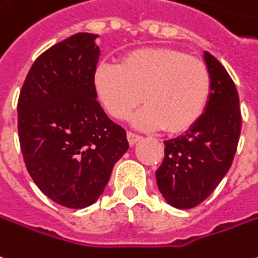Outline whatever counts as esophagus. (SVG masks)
Listing matches in <instances>:
<instances>
[{"label":"esophagus","mask_w":258,"mask_h":258,"mask_svg":"<svg viewBox=\"0 0 258 258\" xmlns=\"http://www.w3.org/2000/svg\"><path fill=\"white\" fill-rule=\"evenodd\" d=\"M141 135L138 134H134V133H127V140H128V144L130 145H134V144H137L138 141H141Z\"/></svg>","instance_id":"1"}]
</instances>
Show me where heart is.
<instances>
[{
	"label": "heart",
	"mask_w": 258,
	"mask_h": 258,
	"mask_svg": "<svg viewBox=\"0 0 258 258\" xmlns=\"http://www.w3.org/2000/svg\"><path fill=\"white\" fill-rule=\"evenodd\" d=\"M93 85L106 111L123 120L140 100L133 116L140 128L166 130L179 134L200 120L210 98L208 67L197 57L167 47L138 48L120 64L103 62L93 75Z\"/></svg>",
	"instance_id": "1"
}]
</instances>
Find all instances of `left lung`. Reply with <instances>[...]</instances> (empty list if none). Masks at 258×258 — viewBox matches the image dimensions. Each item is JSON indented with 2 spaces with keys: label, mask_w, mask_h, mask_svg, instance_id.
Returning <instances> with one entry per match:
<instances>
[{
  "label": "left lung",
  "mask_w": 258,
  "mask_h": 258,
  "mask_svg": "<svg viewBox=\"0 0 258 258\" xmlns=\"http://www.w3.org/2000/svg\"><path fill=\"white\" fill-rule=\"evenodd\" d=\"M211 75L205 110L185 134L165 141V158L156 183L167 204L188 210L201 204L217 188L233 162L242 116L233 81L219 61L204 51Z\"/></svg>",
  "instance_id": "1"
}]
</instances>
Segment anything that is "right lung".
<instances>
[{"mask_svg": "<svg viewBox=\"0 0 258 258\" xmlns=\"http://www.w3.org/2000/svg\"><path fill=\"white\" fill-rule=\"evenodd\" d=\"M98 35L77 33L37 57L18 100L23 160L54 203L85 208L98 200L128 149L123 127L96 100Z\"/></svg>", "mask_w": 258, "mask_h": 258, "instance_id": "add662e5", "label": "right lung"}]
</instances>
